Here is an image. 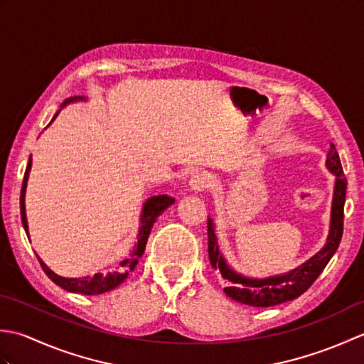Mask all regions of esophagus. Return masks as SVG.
<instances>
[{"mask_svg": "<svg viewBox=\"0 0 364 364\" xmlns=\"http://www.w3.org/2000/svg\"><path fill=\"white\" fill-rule=\"evenodd\" d=\"M210 183H211L210 176H208L206 173H197L191 178L189 186H191L192 192H202V191L210 188Z\"/></svg>", "mask_w": 364, "mask_h": 364, "instance_id": "obj_1", "label": "esophagus"}]
</instances>
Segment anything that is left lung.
Here are the masks:
<instances>
[{
    "label": "left lung",
    "mask_w": 364,
    "mask_h": 364,
    "mask_svg": "<svg viewBox=\"0 0 364 364\" xmlns=\"http://www.w3.org/2000/svg\"><path fill=\"white\" fill-rule=\"evenodd\" d=\"M327 167L330 172L336 175L335 196L331 203V223L330 235L326 247L316 253L311 259H308L305 264L294 269L292 272L270 277L266 280H252L231 270L225 259L219 253L218 241H215L213 220H208V253H210V262L214 269H218L223 280H227V288H223L228 297L239 301V304L250 306H272L283 304L299 297L316 282V278L326 269L327 262L333 257L339 242L343 237L344 228V202H346V188L347 181L343 175V166L339 161V154L335 145L330 142V149L327 154Z\"/></svg>",
    "instance_id": "8db88e82"
}]
</instances>
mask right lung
Segmentation results:
<instances>
[{
  "label": "right lung",
  "mask_w": 364,
  "mask_h": 364,
  "mask_svg": "<svg viewBox=\"0 0 364 364\" xmlns=\"http://www.w3.org/2000/svg\"><path fill=\"white\" fill-rule=\"evenodd\" d=\"M78 100H84V98L82 97H73V98L70 97V98H67L60 106L64 107L67 103L78 102ZM56 115H58V112H56ZM56 115H54V117H56ZM29 168H31V158H29V162L26 166L25 176H23V184H21V192H20V214H21L23 228H25L26 235H28V222H26V213H25V191H26ZM173 202H175V198L167 197V196H154V197L146 200V203L144 205L142 218H141V228H139L136 249L133 250V253L129 255V257L120 261L119 266L114 270H111V272L95 274L94 277H82V278H64V277L56 275L53 270L46 267V264L41 258L37 257V259H38V262H41L43 272L48 275L50 280H53L54 283L60 286V288H64L65 291L84 294V296H95V294H103V292L111 291L125 282V278L128 277L129 272H133L139 258L144 255L145 245H146V241H149L150 231L154 225V222H156V219L167 210L170 205H173Z\"/></svg>",
  "instance_id": "obj_1"
}]
</instances>
